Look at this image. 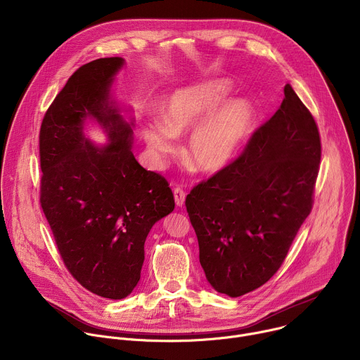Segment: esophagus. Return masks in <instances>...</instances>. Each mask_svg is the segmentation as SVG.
I'll list each match as a JSON object with an SVG mask.
<instances>
[{
    "label": "esophagus",
    "mask_w": 360,
    "mask_h": 360,
    "mask_svg": "<svg viewBox=\"0 0 360 360\" xmlns=\"http://www.w3.org/2000/svg\"><path fill=\"white\" fill-rule=\"evenodd\" d=\"M185 191L181 188V186H176L174 188V196H175V203L178 205V207H182L184 202H185Z\"/></svg>",
    "instance_id": "34e87169"
}]
</instances>
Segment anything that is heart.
<instances>
[{"instance_id": "1", "label": "heart", "mask_w": 360, "mask_h": 360, "mask_svg": "<svg viewBox=\"0 0 360 360\" xmlns=\"http://www.w3.org/2000/svg\"><path fill=\"white\" fill-rule=\"evenodd\" d=\"M231 85L212 79L176 91L161 110V125L143 131L149 148L158 153L174 150L172 136H179L210 117L228 98ZM255 110L245 101H235L218 110L189 136L185 160L198 171L214 172L224 168L238 146L250 134Z\"/></svg>"}]
</instances>
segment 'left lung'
<instances>
[{"instance_id":"1","label":"left lung","mask_w":360,"mask_h":360,"mask_svg":"<svg viewBox=\"0 0 360 360\" xmlns=\"http://www.w3.org/2000/svg\"><path fill=\"white\" fill-rule=\"evenodd\" d=\"M279 110L240 155L188 193L199 262L231 297L265 285L282 266L314 207L322 157L315 118L289 84Z\"/></svg>"}]
</instances>
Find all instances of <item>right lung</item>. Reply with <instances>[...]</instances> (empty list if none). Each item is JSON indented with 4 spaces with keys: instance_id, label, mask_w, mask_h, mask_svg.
<instances>
[{
    "instance_id": "right-lung-1",
    "label": "right lung",
    "mask_w": 360,
    "mask_h": 360,
    "mask_svg": "<svg viewBox=\"0 0 360 360\" xmlns=\"http://www.w3.org/2000/svg\"><path fill=\"white\" fill-rule=\"evenodd\" d=\"M122 64L111 57L79 67L39 129V202L61 259L81 286L108 299H122L136 286L145 239L175 208L168 181L136 162L131 127L108 102ZM88 116L108 131L107 147L84 139Z\"/></svg>"
}]
</instances>
